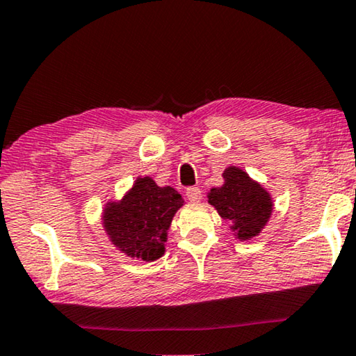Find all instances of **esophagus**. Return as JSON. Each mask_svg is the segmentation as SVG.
<instances>
[{
  "label": "esophagus",
  "instance_id": "34e87169",
  "mask_svg": "<svg viewBox=\"0 0 356 356\" xmlns=\"http://www.w3.org/2000/svg\"><path fill=\"white\" fill-rule=\"evenodd\" d=\"M186 197H188L191 202H199L200 197H202V191L197 186H190V188H186Z\"/></svg>",
  "mask_w": 356,
  "mask_h": 356
}]
</instances>
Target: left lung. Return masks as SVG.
<instances>
[{"label": "left lung", "mask_w": 356, "mask_h": 356, "mask_svg": "<svg viewBox=\"0 0 356 356\" xmlns=\"http://www.w3.org/2000/svg\"><path fill=\"white\" fill-rule=\"evenodd\" d=\"M224 184L209 193V204L218 215L230 222V230L240 241H249L261 234L274 210L270 193L238 166L225 168Z\"/></svg>", "instance_id": "1"}]
</instances>
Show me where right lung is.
I'll list each match as a JSON object with an SVG mask.
<instances>
[{
  "label": "right lung",
  "instance_id": "right-lung-1",
  "mask_svg": "<svg viewBox=\"0 0 356 356\" xmlns=\"http://www.w3.org/2000/svg\"><path fill=\"white\" fill-rule=\"evenodd\" d=\"M184 204L172 186H159L152 177L140 176L120 200H108L104 205L102 227L126 257L156 261L165 254L168 230Z\"/></svg>",
  "mask_w": 356,
  "mask_h": 356
}]
</instances>
